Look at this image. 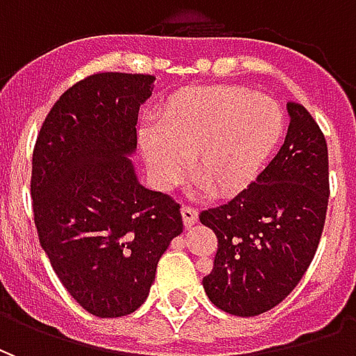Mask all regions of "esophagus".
I'll return each mask as SVG.
<instances>
[{"instance_id":"esophagus-1","label":"esophagus","mask_w":356,"mask_h":356,"mask_svg":"<svg viewBox=\"0 0 356 356\" xmlns=\"http://www.w3.org/2000/svg\"><path fill=\"white\" fill-rule=\"evenodd\" d=\"M181 216H183V225H185V229H191L196 221H198V211L191 206H183L181 208Z\"/></svg>"}]
</instances>
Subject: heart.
Returning a JSON list of instances; mask_svg holds the SVG:
<instances>
[{
	"label": "heart",
	"instance_id": "b5f03b06",
	"mask_svg": "<svg viewBox=\"0 0 356 356\" xmlns=\"http://www.w3.org/2000/svg\"><path fill=\"white\" fill-rule=\"evenodd\" d=\"M286 116L273 97L232 86L181 91L140 133V152L162 191L186 175L217 198L234 196L254 183L282 139Z\"/></svg>",
	"mask_w": 356,
	"mask_h": 356
}]
</instances>
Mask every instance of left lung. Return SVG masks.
Masks as SVG:
<instances>
[{
    "label": "left lung",
    "mask_w": 356,
    "mask_h": 356,
    "mask_svg": "<svg viewBox=\"0 0 356 356\" xmlns=\"http://www.w3.org/2000/svg\"><path fill=\"white\" fill-rule=\"evenodd\" d=\"M288 135L278 154L231 202L204 209L216 232L209 301L225 313L257 316L288 298L313 261L328 209V147L313 116L288 102Z\"/></svg>",
    "instance_id": "left-lung-1"
}]
</instances>
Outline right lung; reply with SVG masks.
<instances>
[{
  "mask_svg": "<svg viewBox=\"0 0 356 356\" xmlns=\"http://www.w3.org/2000/svg\"><path fill=\"white\" fill-rule=\"evenodd\" d=\"M154 76L93 74L60 95L32 156V208L43 252L88 313L116 318L148 298L156 267L183 232L179 204L139 183L140 104Z\"/></svg>",
  "mask_w": 356,
  "mask_h": 356,
  "instance_id": "add662e5",
  "label": "right lung"
}]
</instances>
